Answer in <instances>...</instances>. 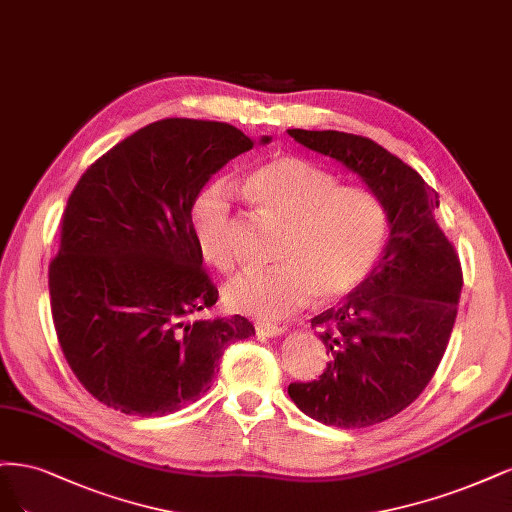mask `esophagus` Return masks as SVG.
Listing matches in <instances>:
<instances>
[{"label": "esophagus", "mask_w": 512, "mask_h": 512, "mask_svg": "<svg viewBox=\"0 0 512 512\" xmlns=\"http://www.w3.org/2000/svg\"><path fill=\"white\" fill-rule=\"evenodd\" d=\"M255 332H257L259 336L272 338V336L285 334V327H283V325H276V323H257V325H255Z\"/></svg>", "instance_id": "esophagus-1"}]
</instances>
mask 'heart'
<instances>
[{
  "label": "heart",
  "instance_id": "obj_1",
  "mask_svg": "<svg viewBox=\"0 0 512 512\" xmlns=\"http://www.w3.org/2000/svg\"><path fill=\"white\" fill-rule=\"evenodd\" d=\"M246 193L259 212L285 223L272 270H249L229 280L223 300L234 312L276 321L302 308L310 295L334 304L374 270L387 238V212L359 185H338L319 163L278 155L259 166ZM197 251L219 272L236 266L234 206L227 185L197 193L189 212Z\"/></svg>",
  "mask_w": 512,
  "mask_h": 512
}]
</instances>
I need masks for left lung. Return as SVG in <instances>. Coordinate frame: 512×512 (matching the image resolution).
I'll return each instance as SVG.
<instances>
[{"mask_svg":"<svg viewBox=\"0 0 512 512\" xmlns=\"http://www.w3.org/2000/svg\"><path fill=\"white\" fill-rule=\"evenodd\" d=\"M289 136L359 174L391 227L364 283L310 321L327 349V368L317 381L289 385L291 400L310 419L361 430L398 415L432 381L464 274L436 221L438 193L417 170L364 136L332 129H289Z\"/></svg>","mask_w":512,"mask_h":512,"instance_id":"obj_1","label":"left lung"}]
</instances>
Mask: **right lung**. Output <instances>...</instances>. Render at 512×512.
<instances>
[{
  "label": "right lung",
  "instance_id": "1",
  "mask_svg": "<svg viewBox=\"0 0 512 512\" xmlns=\"http://www.w3.org/2000/svg\"><path fill=\"white\" fill-rule=\"evenodd\" d=\"M253 144L229 123L161 119L76 183L48 291L68 366L108 408L170 415L210 389L229 344L255 336L240 315L197 319L219 291L189 221L208 178Z\"/></svg>",
  "mask_w": 512,
  "mask_h": 512
}]
</instances>
